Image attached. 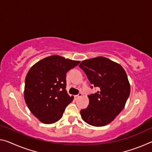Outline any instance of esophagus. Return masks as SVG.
<instances>
[{
	"label": "esophagus",
	"mask_w": 152,
	"mask_h": 152,
	"mask_svg": "<svg viewBox=\"0 0 152 152\" xmlns=\"http://www.w3.org/2000/svg\"><path fill=\"white\" fill-rule=\"evenodd\" d=\"M82 94L81 93V92H80V93H79L78 95H76V96H74V98H75L76 99H78V98L81 97V96H82Z\"/></svg>",
	"instance_id": "esophagus-1"
}]
</instances>
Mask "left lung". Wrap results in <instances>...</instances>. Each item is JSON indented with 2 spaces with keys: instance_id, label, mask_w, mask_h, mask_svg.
I'll use <instances>...</instances> for the list:
<instances>
[{
  "instance_id": "1",
  "label": "left lung",
  "mask_w": 152,
  "mask_h": 152,
  "mask_svg": "<svg viewBox=\"0 0 152 152\" xmlns=\"http://www.w3.org/2000/svg\"><path fill=\"white\" fill-rule=\"evenodd\" d=\"M79 67L97 92L88 95L89 104L80 110L81 117L88 124L102 127L109 124L119 114L130 94L127 74L119 64L104 57L82 61Z\"/></svg>"
}]
</instances>
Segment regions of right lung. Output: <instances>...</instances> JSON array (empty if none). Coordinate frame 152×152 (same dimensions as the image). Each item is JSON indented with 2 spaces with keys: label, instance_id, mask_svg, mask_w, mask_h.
I'll return each instance as SVG.
<instances>
[{
  "label": "right lung",
  "instance_id": "right-lung-1",
  "mask_svg": "<svg viewBox=\"0 0 152 152\" xmlns=\"http://www.w3.org/2000/svg\"><path fill=\"white\" fill-rule=\"evenodd\" d=\"M79 63L55 55L30 68L25 78L24 98L30 111L41 122L51 124L62 117L74 99L66 90V73Z\"/></svg>",
  "mask_w": 152,
  "mask_h": 152
}]
</instances>
